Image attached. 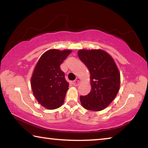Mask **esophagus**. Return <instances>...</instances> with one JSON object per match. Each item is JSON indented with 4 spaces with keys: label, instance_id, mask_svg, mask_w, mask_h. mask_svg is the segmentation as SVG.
<instances>
[{
    "label": "esophagus",
    "instance_id": "1",
    "mask_svg": "<svg viewBox=\"0 0 148 148\" xmlns=\"http://www.w3.org/2000/svg\"><path fill=\"white\" fill-rule=\"evenodd\" d=\"M79 83H80V79L79 78V77H76V79L73 82V84L75 86H78Z\"/></svg>",
    "mask_w": 148,
    "mask_h": 148
}]
</instances>
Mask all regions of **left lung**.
Segmentation results:
<instances>
[{
    "label": "left lung",
    "mask_w": 148,
    "mask_h": 148,
    "mask_svg": "<svg viewBox=\"0 0 148 148\" xmlns=\"http://www.w3.org/2000/svg\"><path fill=\"white\" fill-rule=\"evenodd\" d=\"M77 53L91 77V91L79 97L82 106L91 111H101L113 101L119 91V70L112 57L103 50L83 49Z\"/></svg>",
    "instance_id": "obj_1"
}]
</instances>
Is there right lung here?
I'll use <instances>...</instances> for the list:
<instances>
[{
  "mask_svg": "<svg viewBox=\"0 0 148 148\" xmlns=\"http://www.w3.org/2000/svg\"><path fill=\"white\" fill-rule=\"evenodd\" d=\"M71 50L50 49L42 55L31 77V87L35 98L42 106L56 109L63 104L69 84L60 67Z\"/></svg>",
  "mask_w": 148,
  "mask_h": 148,
  "instance_id": "obj_1",
  "label": "right lung"
}]
</instances>
